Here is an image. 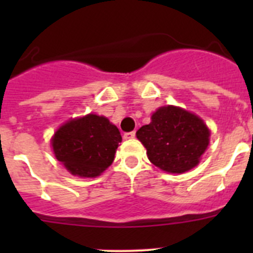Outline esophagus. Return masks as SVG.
Masks as SVG:
<instances>
[{
    "mask_svg": "<svg viewBox=\"0 0 253 253\" xmlns=\"http://www.w3.org/2000/svg\"><path fill=\"white\" fill-rule=\"evenodd\" d=\"M135 137V131H129V133H125L124 135H123V138H124V139H133V138Z\"/></svg>",
    "mask_w": 253,
    "mask_h": 253,
    "instance_id": "obj_1",
    "label": "esophagus"
}]
</instances>
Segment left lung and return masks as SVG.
Segmentation results:
<instances>
[{
	"mask_svg": "<svg viewBox=\"0 0 253 253\" xmlns=\"http://www.w3.org/2000/svg\"><path fill=\"white\" fill-rule=\"evenodd\" d=\"M151 119L137 131L149 161L169 173L194 169L209 144L210 130L204 120L172 105L157 109Z\"/></svg>",
	"mask_w": 253,
	"mask_h": 253,
	"instance_id": "1",
	"label": "left lung"
}]
</instances>
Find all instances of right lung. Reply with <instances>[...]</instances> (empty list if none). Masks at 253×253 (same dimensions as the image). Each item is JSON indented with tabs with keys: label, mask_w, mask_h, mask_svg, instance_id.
Masks as SVG:
<instances>
[{
	"label": "right lung",
	"mask_w": 253,
	"mask_h": 253,
	"mask_svg": "<svg viewBox=\"0 0 253 253\" xmlns=\"http://www.w3.org/2000/svg\"><path fill=\"white\" fill-rule=\"evenodd\" d=\"M120 142L119 129L109 119L88 114L62 125L51 138V147L72 175L96 177L113 163Z\"/></svg>",
	"instance_id": "right-lung-1"
}]
</instances>
